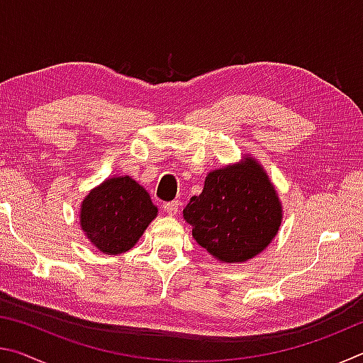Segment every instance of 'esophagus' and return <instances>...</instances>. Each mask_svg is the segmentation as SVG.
Returning <instances> with one entry per match:
<instances>
[{"instance_id": "esophagus-1", "label": "esophagus", "mask_w": 363, "mask_h": 363, "mask_svg": "<svg viewBox=\"0 0 363 363\" xmlns=\"http://www.w3.org/2000/svg\"><path fill=\"white\" fill-rule=\"evenodd\" d=\"M179 201L174 200V201H167V203H163V210L169 216H176L177 211H179Z\"/></svg>"}]
</instances>
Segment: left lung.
Listing matches in <instances>:
<instances>
[{
  "label": "left lung",
  "instance_id": "1",
  "mask_svg": "<svg viewBox=\"0 0 363 363\" xmlns=\"http://www.w3.org/2000/svg\"><path fill=\"white\" fill-rule=\"evenodd\" d=\"M200 247L220 262H245L269 247L284 218L277 190L256 158L208 173L203 190L184 208Z\"/></svg>",
  "mask_w": 363,
  "mask_h": 363
}]
</instances>
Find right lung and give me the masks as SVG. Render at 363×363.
Wrapping results in <instances>:
<instances>
[{
	"label": "right lung",
	"mask_w": 363,
	"mask_h": 363,
	"mask_svg": "<svg viewBox=\"0 0 363 363\" xmlns=\"http://www.w3.org/2000/svg\"><path fill=\"white\" fill-rule=\"evenodd\" d=\"M158 208L147 190L130 176L108 177L89 190L79 208V225L104 255H121L143 237Z\"/></svg>",
	"instance_id": "add662e5"
}]
</instances>
